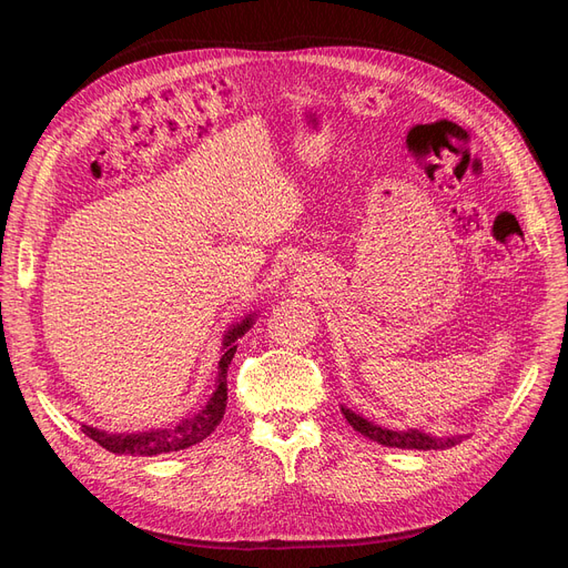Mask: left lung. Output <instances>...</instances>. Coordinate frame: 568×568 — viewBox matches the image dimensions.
I'll list each match as a JSON object with an SVG mask.
<instances>
[{
  "label": "left lung",
  "instance_id": "1",
  "mask_svg": "<svg viewBox=\"0 0 568 568\" xmlns=\"http://www.w3.org/2000/svg\"><path fill=\"white\" fill-rule=\"evenodd\" d=\"M343 415H346L348 424L359 432L363 436H367L369 440H376L386 445V448H405V450H445V448H453V445L462 443L464 436H450V438H434L424 432H415V428H409V432H388V428L376 426L367 419H363L355 412L341 407Z\"/></svg>",
  "mask_w": 568,
  "mask_h": 568
}]
</instances>
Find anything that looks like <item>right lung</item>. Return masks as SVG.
Here are the masks:
<instances>
[{"instance_id": "obj_1", "label": "right lung", "mask_w": 568, "mask_h": 568, "mask_svg": "<svg viewBox=\"0 0 568 568\" xmlns=\"http://www.w3.org/2000/svg\"><path fill=\"white\" fill-rule=\"evenodd\" d=\"M251 326V317H246L242 324H236L234 329L227 332L225 336V355L220 357V384L213 393V398L209 400L199 415L186 417L175 426L168 428H156V432H144V434H106L99 432V428L92 426H82V434L90 436L94 443H99L101 448H106L109 453L115 455H132V457H151V455H165V453H178L189 448V445H196L203 438H209L215 426L225 417V407H227V382L225 374L227 367L234 357V341L242 336Z\"/></svg>"}]
</instances>
